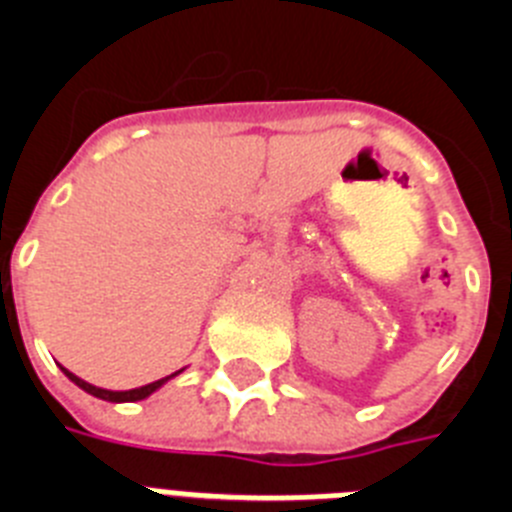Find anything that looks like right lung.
I'll return each instance as SVG.
<instances>
[{"instance_id":"right-lung-1","label":"right lung","mask_w":512,"mask_h":512,"mask_svg":"<svg viewBox=\"0 0 512 512\" xmlns=\"http://www.w3.org/2000/svg\"><path fill=\"white\" fill-rule=\"evenodd\" d=\"M61 371H64L66 376H69V381H74V384H77L79 389H84V391H87V394H92V397H97V399H105V402H141V399L151 397V394H154V391H157L159 386H164V384H167V381H170V379H175L177 373H182V368H180V371L170 373V376H164V379L151 381V384L139 386V389H128V391H110V389H100V386L87 384V381H84V379H79V376H74V373H71V371H66L64 366H61Z\"/></svg>"}]
</instances>
